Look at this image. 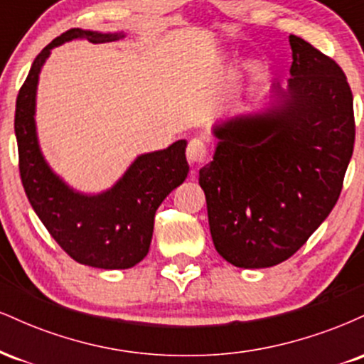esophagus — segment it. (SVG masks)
I'll list each match as a JSON object with an SVG mask.
<instances>
[{
  "mask_svg": "<svg viewBox=\"0 0 364 364\" xmlns=\"http://www.w3.org/2000/svg\"><path fill=\"white\" fill-rule=\"evenodd\" d=\"M208 156V147L202 139H191L186 147V159L191 166H200Z\"/></svg>",
  "mask_w": 364,
  "mask_h": 364,
  "instance_id": "obj_1",
  "label": "esophagus"
}]
</instances>
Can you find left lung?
Returning <instances> with one entry per match:
<instances>
[{"instance_id":"obj_1","label":"left lung","mask_w":364,"mask_h":364,"mask_svg":"<svg viewBox=\"0 0 364 364\" xmlns=\"http://www.w3.org/2000/svg\"><path fill=\"white\" fill-rule=\"evenodd\" d=\"M289 89L265 114L215 128L214 161L200 169L212 241L241 269L277 265L327 219L353 157V92L332 58L289 36Z\"/></svg>"}]
</instances>
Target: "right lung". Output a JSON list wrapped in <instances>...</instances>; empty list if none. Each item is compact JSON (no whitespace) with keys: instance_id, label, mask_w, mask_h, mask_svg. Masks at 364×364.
<instances>
[{"instance_id":"1","label":"right lung","mask_w":364,"mask_h":364,"mask_svg":"<svg viewBox=\"0 0 364 364\" xmlns=\"http://www.w3.org/2000/svg\"><path fill=\"white\" fill-rule=\"evenodd\" d=\"M116 41L118 34L70 28L37 54L20 87L15 109L18 169L28 202L49 235L75 262L97 269H129L149 253L156 210L188 174L186 141L140 156L106 193H75L46 164L36 135V89L53 48L72 39Z\"/></svg>"}]
</instances>
